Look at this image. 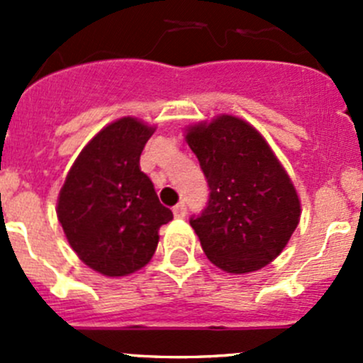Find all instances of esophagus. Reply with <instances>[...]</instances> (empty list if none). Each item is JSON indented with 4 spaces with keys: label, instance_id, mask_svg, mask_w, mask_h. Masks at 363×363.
<instances>
[{
    "label": "esophagus",
    "instance_id": "esophagus-1",
    "mask_svg": "<svg viewBox=\"0 0 363 363\" xmlns=\"http://www.w3.org/2000/svg\"><path fill=\"white\" fill-rule=\"evenodd\" d=\"M186 214H188V208H186V205L184 203H179V205H175L174 207V216L177 219H182V218H186Z\"/></svg>",
    "mask_w": 363,
    "mask_h": 363
}]
</instances>
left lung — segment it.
Here are the masks:
<instances>
[{"instance_id": "1", "label": "left lung", "mask_w": 363, "mask_h": 363, "mask_svg": "<svg viewBox=\"0 0 363 363\" xmlns=\"http://www.w3.org/2000/svg\"><path fill=\"white\" fill-rule=\"evenodd\" d=\"M186 142L207 179V207L189 225L216 267L247 274L269 265L286 247L300 221L290 175L256 128L218 116L186 131Z\"/></svg>"}]
</instances>
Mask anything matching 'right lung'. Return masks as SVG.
<instances>
[{
	"mask_svg": "<svg viewBox=\"0 0 363 363\" xmlns=\"http://www.w3.org/2000/svg\"><path fill=\"white\" fill-rule=\"evenodd\" d=\"M152 133L155 128L135 117L113 121L80 151L60 191L57 219L69 246L104 276H128L147 265L160 226L174 218L140 170Z\"/></svg>",
	"mask_w": 363,
	"mask_h": 363,
	"instance_id": "right-lung-1",
	"label": "right lung"
}]
</instances>
